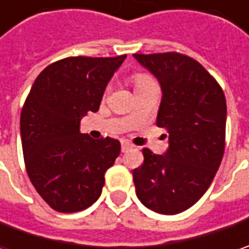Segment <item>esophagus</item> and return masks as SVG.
<instances>
[{"instance_id": "esophagus-1", "label": "esophagus", "mask_w": 249, "mask_h": 249, "mask_svg": "<svg viewBox=\"0 0 249 249\" xmlns=\"http://www.w3.org/2000/svg\"><path fill=\"white\" fill-rule=\"evenodd\" d=\"M131 148H133V145L130 144L129 141H122V152H127Z\"/></svg>"}]
</instances>
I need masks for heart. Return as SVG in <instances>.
<instances>
[{
  "label": "heart",
  "instance_id": "obj_1",
  "mask_svg": "<svg viewBox=\"0 0 249 249\" xmlns=\"http://www.w3.org/2000/svg\"><path fill=\"white\" fill-rule=\"evenodd\" d=\"M152 79L148 77V76H145V74H134L133 76V83H134V87H139L141 84H144V83H148L151 82Z\"/></svg>",
  "mask_w": 249,
  "mask_h": 249
}]
</instances>
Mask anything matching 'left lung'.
Listing matches in <instances>:
<instances>
[{
  "label": "left lung",
  "instance_id": "8db88e82",
  "mask_svg": "<svg viewBox=\"0 0 249 249\" xmlns=\"http://www.w3.org/2000/svg\"><path fill=\"white\" fill-rule=\"evenodd\" d=\"M162 87L157 126L169 133L165 155L142 149L133 170L136 194L148 209L176 215L209 188L225 154L226 98L219 83L191 56L134 53Z\"/></svg>",
  "mask_w": 249,
  "mask_h": 249
}]
</instances>
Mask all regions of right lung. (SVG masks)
Listing matches in <instances>:
<instances>
[{
    "instance_id": "right-lung-1",
    "label": "right lung",
    "mask_w": 249,
    "mask_h": 249,
    "mask_svg": "<svg viewBox=\"0 0 249 249\" xmlns=\"http://www.w3.org/2000/svg\"><path fill=\"white\" fill-rule=\"evenodd\" d=\"M124 58H63L37 76L24 101V166L37 193L56 212L73 213L92 205L105 172L119 157L118 140L91 139L80 133V120L100 109L105 87Z\"/></svg>"
}]
</instances>
